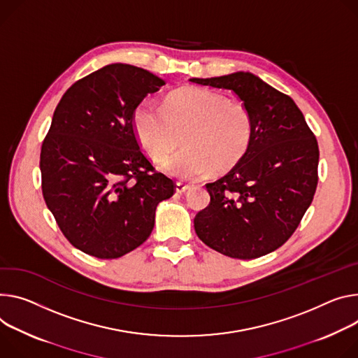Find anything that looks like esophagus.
I'll list each match as a JSON object with an SVG mask.
<instances>
[{
    "instance_id": "esophagus-1",
    "label": "esophagus",
    "mask_w": 358,
    "mask_h": 358,
    "mask_svg": "<svg viewBox=\"0 0 358 358\" xmlns=\"http://www.w3.org/2000/svg\"><path fill=\"white\" fill-rule=\"evenodd\" d=\"M189 189V185L188 184H182V182H177L176 184V191L178 192V194H182V192H185V191H188Z\"/></svg>"
}]
</instances>
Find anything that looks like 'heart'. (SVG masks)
<instances>
[{
    "mask_svg": "<svg viewBox=\"0 0 358 358\" xmlns=\"http://www.w3.org/2000/svg\"><path fill=\"white\" fill-rule=\"evenodd\" d=\"M141 147L155 161L166 158L184 134V148L161 167L185 181L207 177L214 167L230 169L244 157L252 138V117L237 100L206 88H184L158 106L144 100L134 113Z\"/></svg>",
    "mask_w": 358,
    "mask_h": 358,
    "instance_id": "1",
    "label": "heart"
}]
</instances>
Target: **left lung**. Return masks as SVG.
<instances>
[{
  "mask_svg": "<svg viewBox=\"0 0 358 358\" xmlns=\"http://www.w3.org/2000/svg\"><path fill=\"white\" fill-rule=\"evenodd\" d=\"M189 81L231 90L252 117L247 152L224 177L206 184L210 204L194 218V229L227 257L266 255L297 230L314 199L317 138L296 103L251 73Z\"/></svg>",
  "mask_w": 358,
  "mask_h": 358,
  "instance_id": "8db88e82",
  "label": "left lung"
}]
</instances>
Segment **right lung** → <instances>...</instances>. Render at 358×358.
I'll use <instances>...</instances> for the list:
<instances>
[{"label":"right lung","instance_id":"add662e5","mask_svg":"<svg viewBox=\"0 0 358 358\" xmlns=\"http://www.w3.org/2000/svg\"><path fill=\"white\" fill-rule=\"evenodd\" d=\"M164 80L110 64L74 83L59 100L43 141L40 169L47 207L83 252L120 258L154 229L155 207L176 184L155 171L134 127V113Z\"/></svg>","mask_w":358,"mask_h":358}]
</instances>
